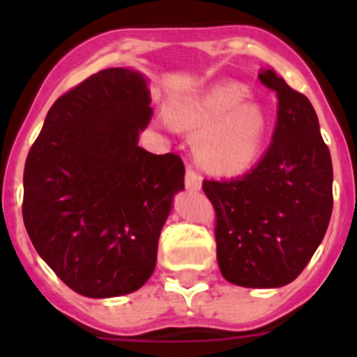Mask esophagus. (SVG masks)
Segmentation results:
<instances>
[{"mask_svg":"<svg viewBox=\"0 0 357 357\" xmlns=\"http://www.w3.org/2000/svg\"><path fill=\"white\" fill-rule=\"evenodd\" d=\"M185 188L191 189V191H198L202 188V175L197 169L189 164L188 169H185Z\"/></svg>","mask_w":357,"mask_h":357,"instance_id":"1","label":"esophagus"}]
</instances>
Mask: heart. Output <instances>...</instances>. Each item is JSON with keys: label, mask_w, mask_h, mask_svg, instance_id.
<instances>
[{"label": "heart", "mask_w": 357, "mask_h": 357, "mask_svg": "<svg viewBox=\"0 0 357 357\" xmlns=\"http://www.w3.org/2000/svg\"><path fill=\"white\" fill-rule=\"evenodd\" d=\"M243 85L227 82L172 103V118L197 130L195 151L206 168L239 173L248 168L263 146L266 116L257 103L245 102Z\"/></svg>", "instance_id": "b5f03b06"}]
</instances>
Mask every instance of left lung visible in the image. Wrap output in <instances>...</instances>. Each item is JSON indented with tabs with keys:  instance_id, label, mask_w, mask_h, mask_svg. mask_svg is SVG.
<instances>
[{
	"instance_id": "8db88e82",
	"label": "left lung",
	"mask_w": 357,
	"mask_h": 357,
	"mask_svg": "<svg viewBox=\"0 0 357 357\" xmlns=\"http://www.w3.org/2000/svg\"><path fill=\"white\" fill-rule=\"evenodd\" d=\"M259 82L277 94L272 143L245 175L204 181L216 213L222 275L243 288H279L301 275L329 227L333 162L317 112L273 69Z\"/></svg>"
}]
</instances>
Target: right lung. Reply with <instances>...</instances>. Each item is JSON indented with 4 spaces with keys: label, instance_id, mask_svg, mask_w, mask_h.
I'll return each mask as SVG.
<instances>
[{
    "label": "right lung",
    "instance_id": "1",
    "mask_svg": "<svg viewBox=\"0 0 357 357\" xmlns=\"http://www.w3.org/2000/svg\"><path fill=\"white\" fill-rule=\"evenodd\" d=\"M151 116L139 73L103 69L56 98L28 151L26 232L56 277L84 296L127 295L155 268L185 168L176 153L137 146Z\"/></svg>",
    "mask_w": 357,
    "mask_h": 357
}]
</instances>
